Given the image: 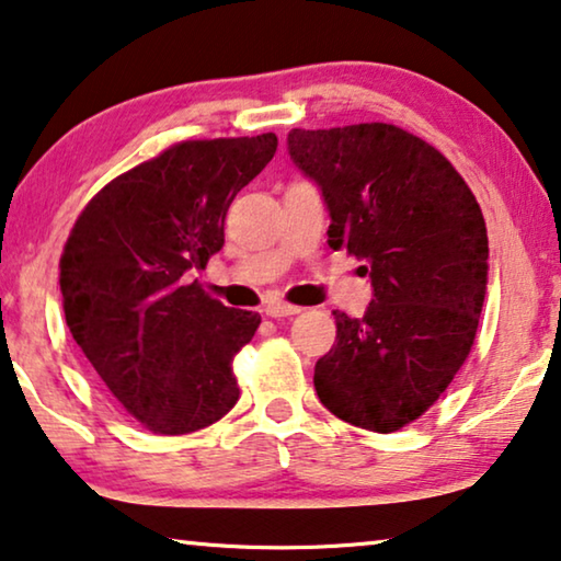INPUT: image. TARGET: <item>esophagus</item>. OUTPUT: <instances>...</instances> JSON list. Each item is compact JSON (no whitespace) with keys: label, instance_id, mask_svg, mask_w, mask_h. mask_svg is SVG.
Instances as JSON below:
<instances>
[{"label":"esophagus","instance_id":"esophagus-1","mask_svg":"<svg viewBox=\"0 0 561 561\" xmlns=\"http://www.w3.org/2000/svg\"><path fill=\"white\" fill-rule=\"evenodd\" d=\"M264 312H266V317H274V320H282V317L299 314V312H302V307L287 305V302H266Z\"/></svg>","mask_w":561,"mask_h":561}]
</instances>
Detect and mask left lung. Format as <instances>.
I'll return each mask as SVG.
<instances>
[{
	"label": "left lung",
	"mask_w": 561,
	"mask_h": 561,
	"mask_svg": "<svg viewBox=\"0 0 561 561\" xmlns=\"http://www.w3.org/2000/svg\"><path fill=\"white\" fill-rule=\"evenodd\" d=\"M291 163L322 191L328 244L363 259L373 302L332 312L337 337L314 365L320 403L375 433L413 423L471 353L489 279L479 201L448 158L388 123L295 128Z\"/></svg>",
	"instance_id": "left-lung-1"
}]
</instances>
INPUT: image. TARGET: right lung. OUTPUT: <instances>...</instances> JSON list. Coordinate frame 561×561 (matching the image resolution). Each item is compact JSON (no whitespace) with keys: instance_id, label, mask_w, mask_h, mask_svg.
I'll return each instance as SVG.
<instances>
[{"instance_id":"right-lung-1","label":"right lung","mask_w":561,"mask_h":561,"mask_svg":"<svg viewBox=\"0 0 561 561\" xmlns=\"http://www.w3.org/2000/svg\"><path fill=\"white\" fill-rule=\"evenodd\" d=\"M274 153V133L183 140L98 191L67 237V328L148 431L183 436L237 405L231 363L262 317L224 307L188 272L206 270L224 247L233 196Z\"/></svg>"}]
</instances>
